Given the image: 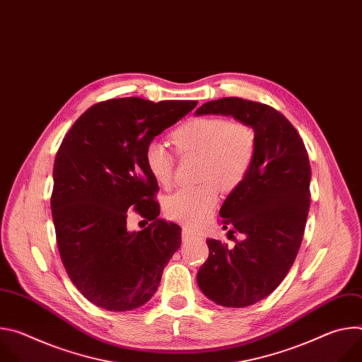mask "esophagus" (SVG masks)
<instances>
[{"label":"esophagus","mask_w":362,"mask_h":362,"mask_svg":"<svg viewBox=\"0 0 362 362\" xmlns=\"http://www.w3.org/2000/svg\"><path fill=\"white\" fill-rule=\"evenodd\" d=\"M192 236H193V232H190V230L186 229V228L182 229V239H183V240H187V239H190Z\"/></svg>","instance_id":"obj_1"}]
</instances>
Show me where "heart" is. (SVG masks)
<instances>
[{"label": "heart", "instance_id": "heart-1", "mask_svg": "<svg viewBox=\"0 0 362 362\" xmlns=\"http://www.w3.org/2000/svg\"><path fill=\"white\" fill-rule=\"evenodd\" d=\"M172 140L180 156H200L199 179L204 183L180 189L165 202V215L190 229L208 223L219 203V187L236 189L247 176L256 151V139L250 126L219 116L192 117L182 123ZM144 165L162 187L173 183L175 158L160 141H148Z\"/></svg>", "mask_w": 362, "mask_h": 362}]
</instances>
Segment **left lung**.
<instances>
[{
	"instance_id": "1",
	"label": "left lung",
	"mask_w": 362,
	"mask_h": 362,
	"mask_svg": "<svg viewBox=\"0 0 362 362\" xmlns=\"http://www.w3.org/2000/svg\"><path fill=\"white\" fill-rule=\"evenodd\" d=\"M196 115L232 116L255 132L252 168L219 212L223 228L245 239L233 249L206 239L209 256L197 272L200 291L215 303L249 306L272 293L293 265L311 200V165L296 129L264 103L223 97Z\"/></svg>"
}]
</instances>
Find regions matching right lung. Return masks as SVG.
Here are the masks:
<instances>
[{
    "label": "right lung",
    "mask_w": 362,
    "mask_h": 362,
    "mask_svg": "<svg viewBox=\"0 0 362 362\" xmlns=\"http://www.w3.org/2000/svg\"><path fill=\"white\" fill-rule=\"evenodd\" d=\"M197 105L140 97L100 101L64 136L53 169V214L63 265L76 288L109 311H132L158 291L182 242L179 225L159 219L158 182L144 148ZM136 211L151 225L127 230Z\"/></svg>",
    "instance_id": "obj_1"
}]
</instances>
